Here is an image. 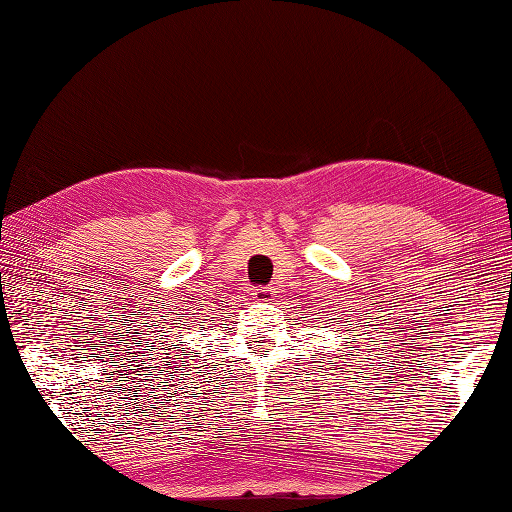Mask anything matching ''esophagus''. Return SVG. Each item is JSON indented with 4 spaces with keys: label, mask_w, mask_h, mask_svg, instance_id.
Masks as SVG:
<instances>
[{
    "label": "esophagus",
    "mask_w": 512,
    "mask_h": 512,
    "mask_svg": "<svg viewBox=\"0 0 512 512\" xmlns=\"http://www.w3.org/2000/svg\"><path fill=\"white\" fill-rule=\"evenodd\" d=\"M274 296H276V292H274L272 287H258V289H254V292H252V298H254V301H258V303H272Z\"/></svg>",
    "instance_id": "esophagus-1"
}]
</instances>
